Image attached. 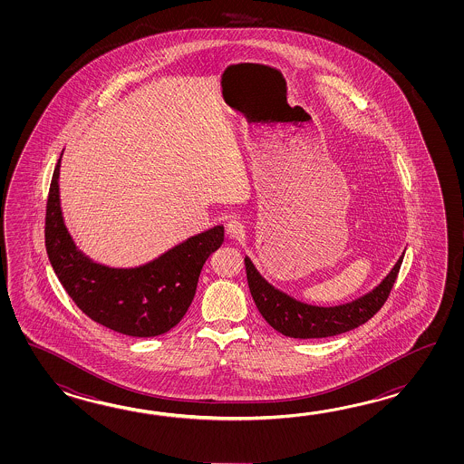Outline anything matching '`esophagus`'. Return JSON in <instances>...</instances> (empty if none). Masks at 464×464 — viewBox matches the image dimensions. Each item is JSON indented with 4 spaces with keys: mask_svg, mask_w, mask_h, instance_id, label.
<instances>
[{
    "mask_svg": "<svg viewBox=\"0 0 464 464\" xmlns=\"http://www.w3.org/2000/svg\"><path fill=\"white\" fill-rule=\"evenodd\" d=\"M226 232H227V236L230 238H238V237L246 234V226H244L242 220L232 218V220H228V224L226 226Z\"/></svg>",
    "mask_w": 464,
    "mask_h": 464,
    "instance_id": "esophagus-1",
    "label": "esophagus"
}]
</instances>
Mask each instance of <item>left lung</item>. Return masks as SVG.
I'll return each instance as SVG.
<instances>
[{"label":"left lung","mask_w":464,"mask_h":464,"mask_svg":"<svg viewBox=\"0 0 464 464\" xmlns=\"http://www.w3.org/2000/svg\"><path fill=\"white\" fill-rule=\"evenodd\" d=\"M404 254L390 274L365 295L335 306L308 305L270 285L246 256V282L258 312L266 324L290 338H326L363 325L383 306L393 288Z\"/></svg>","instance_id":"left-lung-1"}]
</instances>
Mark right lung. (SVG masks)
<instances>
[{"label": "right lung", "instance_id": "obj_1", "mask_svg": "<svg viewBox=\"0 0 464 464\" xmlns=\"http://www.w3.org/2000/svg\"><path fill=\"white\" fill-rule=\"evenodd\" d=\"M60 168L61 158L51 180L44 237L61 285L91 320L122 335L148 338L174 328L194 300L206 260L224 242V226L188 237L144 266H102L79 250L64 226Z\"/></svg>", "mask_w": 464, "mask_h": 464}]
</instances>
